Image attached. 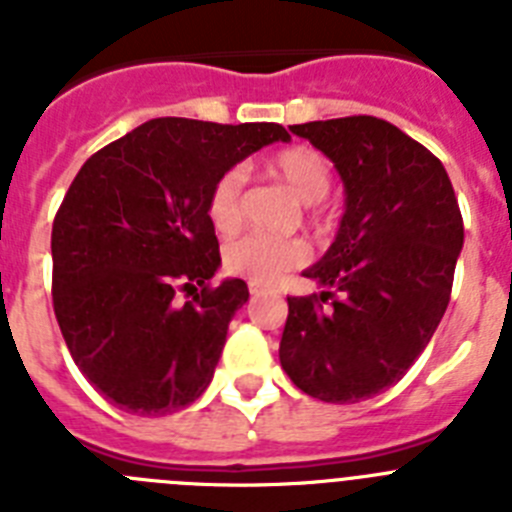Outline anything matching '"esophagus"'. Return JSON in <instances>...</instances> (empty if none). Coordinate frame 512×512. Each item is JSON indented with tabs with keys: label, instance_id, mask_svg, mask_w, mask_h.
I'll list each match as a JSON object with an SVG mask.
<instances>
[{
	"label": "esophagus",
	"instance_id": "34e87169",
	"mask_svg": "<svg viewBox=\"0 0 512 512\" xmlns=\"http://www.w3.org/2000/svg\"><path fill=\"white\" fill-rule=\"evenodd\" d=\"M248 292H251V295L253 297H256V295H261V292H264V287H261V284H248Z\"/></svg>",
	"mask_w": 512,
	"mask_h": 512
}]
</instances>
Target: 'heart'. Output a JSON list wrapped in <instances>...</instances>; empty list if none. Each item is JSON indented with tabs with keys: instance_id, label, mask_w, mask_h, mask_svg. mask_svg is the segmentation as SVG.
<instances>
[{
	"instance_id": "1",
	"label": "heart",
	"mask_w": 512,
	"mask_h": 512,
	"mask_svg": "<svg viewBox=\"0 0 512 512\" xmlns=\"http://www.w3.org/2000/svg\"><path fill=\"white\" fill-rule=\"evenodd\" d=\"M266 171L295 194L302 205H315L330 189L328 158L315 148L292 146L274 153ZM243 171L220 174L207 194V217L220 235H233L243 220ZM307 246L295 238L243 235L225 248V269L253 284H274L289 269L305 264Z\"/></svg>"
}]
</instances>
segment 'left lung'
<instances>
[{
    "label": "left lung",
    "mask_w": 512,
    "mask_h": 512,
    "mask_svg": "<svg viewBox=\"0 0 512 512\" xmlns=\"http://www.w3.org/2000/svg\"><path fill=\"white\" fill-rule=\"evenodd\" d=\"M289 130L333 161L346 210L336 241L302 271L323 292L287 297L279 361L305 395L354 405L400 382L433 338L464 223L441 161L392 122L356 115Z\"/></svg>",
    "instance_id": "left-lung-1"
}]
</instances>
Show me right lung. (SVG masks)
<instances>
[{"label": "right lung", "instance_id": "right-lung-1", "mask_svg": "<svg viewBox=\"0 0 512 512\" xmlns=\"http://www.w3.org/2000/svg\"><path fill=\"white\" fill-rule=\"evenodd\" d=\"M277 140L289 133L274 122L156 117L94 153L71 182L53 220V310L81 374L125 413H176L212 382L248 287H210L220 251L207 194Z\"/></svg>", "mask_w": 512, "mask_h": 512}]
</instances>
